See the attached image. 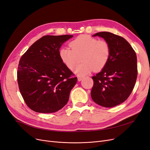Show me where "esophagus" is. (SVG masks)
Instances as JSON below:
<instances>
[{"mask_svg": "<svg viewBox=\"0 0 150 150\" xmlns=\"http://www.w3.org/2000/svg\"><path fill=\"white\" fill-rule=\"evenodd\" d=\"M83 79V76H78V79L79 81H81Z\"/></svg>", "mask_w": 150, "mask_h": 150, "instance_id": "obj_1", "label": "esophagus"}]
</instances>
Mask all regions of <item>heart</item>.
Instances as JSON below:
<instances>
[{
	"label": "heart",
	"mask_w": 150,
	"mask_h": 150,
	"mask_svg": "<svg viewBox=\"0 0 150 150\" xmlns=\"http://www.w3.org/2000/svg\"><path fill=\"white\" fill-rule=\"evenodd\" d=\"M71 49L62 48L59 57L62 62L70 70L75 69L81 61L83 62L76 72L78 74H86L98 72L106 66L111 55L110 44L104 40L88 35H81L69 43Z\"/></svg>",
	"instance_id": "obj_1"
}]
</instances>
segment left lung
<instances>
[{
    "label": "left lung",
    "mask_w": 150,
    "mask_h": 150,
    "mask_svg": "<svg viewBox=\"0 0 150 150\" xmlns=\"http://www.w3.org/2000/svg\"><path fill=\"white\" fill-rule=\"evenodd\" d=\"M93 36H99L108 42L111 55L106 66L92 77L94 84L91 96L99 105L112 108L125 101L134 87L138 75L137 54L120 35L100 32Z\"/></svg>",
    "instance_id": "obj_1"
}]
</instances>
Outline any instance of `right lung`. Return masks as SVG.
<instances>
[{
    "mask_svg": "<svg viewBox=\"0 0 150 150\" xmlns=\"http://www.w3.org/2000/svg\"><path fill=\"white\" fill-rule=\"evenodd\" d=\"M72 35H44L22 56L18 65L17 83L30 109L51 113L64 107L78 78L61 61L59 49Z\"/></svg>",
    "mask_w": 150,
    "mask_h": 150,
    "instance_id": "obj_1",
    "label": "right lung"
}]
</instances>
